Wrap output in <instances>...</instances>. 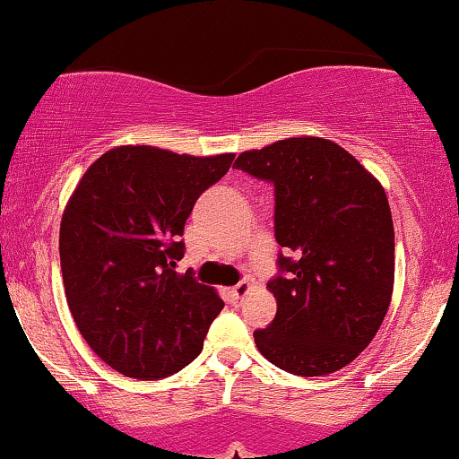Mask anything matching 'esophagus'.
I'll return each instance as SVG.
<instances>
[{
    "instance_id": "34e87169",
    "label": "esophagus",
    "mask_w": 459,
    "mask_h": 459,
    "mask_svg": "<svg viewBox=\"0 0 459 459\" xmlns=\"http://www.w3.org/2000/svg\"><path fill=\"white\" fill-rule=\"evenodd\" d=\"M249 290H252V283H249L247 280H243V281H239V283H237V286L233 288V297H235L237 300H239V299L246 297Z\"/></svg>"
}]
</instances>
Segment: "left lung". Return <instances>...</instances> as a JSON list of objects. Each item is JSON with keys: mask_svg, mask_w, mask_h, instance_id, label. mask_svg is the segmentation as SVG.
<instances>
[{"mask_svg": "<svg viewBox=\"0 0 459 459\" xmlns=\"http://www.w3.org/2000/svg\"><path fill=\"white\" fill-rule=\"evenodd\" d=\"M235 167L275 186L286 277L269 281L271 326L254 333L269 362L300 377L347 367L375 339L394 292V224L381 182L339 143L288 137Z\"/></svg>", "mask_w": 459, "mask_h": 459, "instance_id": "left-lung-1", "label": "left lung"}]
</instances>
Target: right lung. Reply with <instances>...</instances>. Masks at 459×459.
<instances>
[{"label": "right lung", "instance_id": "right-lung-1", "mask_svg": "<svg viewBox=\"0 0 459 459\" xmlns=\"http://www.w3.org/2000/svg\"><path fill=\"white\" fill-rule=\"evenodd\" d=\"M233 159L116 146L69 196L59 233L69 311L91 350L120 375L162 379L201 353L224 303L173 266L193 205Z\"/></svg>", "mask_w": 459, "mask_h": 459}]
</instances>
